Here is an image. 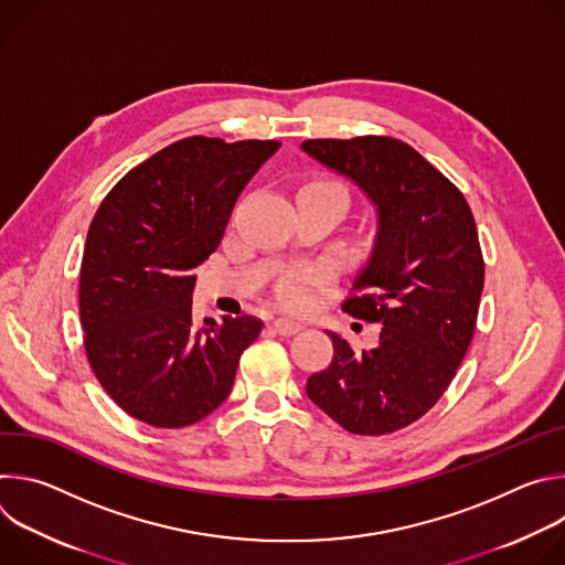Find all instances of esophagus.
Here are the masks:
<instances>
[{"instance_id": "34e87169", "label": "esophagus", "mask_w": 565, "mask_h": 565, "mask_svg": "<svg viewBox=\"0 0 565 565\" xmlns=\"http://www.w3.org/2000/svg\"><path fill=\"white\" fill-rule=\"evenodd\" d=\"M275 331L279 333V335H295V333H299L303 327L299 324V321H292V319H286V317H279V319H275Z\"/></svg>"}]
</instances>
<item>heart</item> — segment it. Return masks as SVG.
I'll use <instances>...</instances> for the list:
<instances>
[{"mask_svg": "<svg viewBox=\"0 0 565 565\" xmlns=\"http://www.w3.org/2000/svg\"><path fill=\"white\" fill-rule=\"evenodd\" d=\"M303 190H324V192H333L338 196H342L349 203V190L344 183L335 181V179H317L310 181ZM329 268L324 266H312V268H292L290 273H286L279 281L277 288V297L279 301L290 308V310H306L312 306L315 301V288L324 284L329 279Z\"/></svg>", "mask_w": 565, "mask_h": 565, "instance_id": "heart-1", "label": "heart"}]
</instances>
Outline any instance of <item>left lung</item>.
I'll list each match as a JSON object with an SVG mask.
<instances>
[{
    "instance_id": "8db88e82",
    "label": "left lung",
    "mask_w": 565,
    "mask_h": 565,
    "mask_svg": "<svg viewBox=\"0 0 565 565\" xmlns=\"http://www.w3.org/2000/svg\"><path fill=\"white\" fill-rule=\"evenodd\" d=\"M303 151L353 179L377 207V236L342 310L382 324L371 351L333 340V362L306 382L342 429L384 436L423 418L451 384L476 329L486 284L462 192L391 136L312 138Z\"/></svg>"
}]
</instances>
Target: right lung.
I'll list each match as a JSON object with an SVG mask.
<instances>
[{
    "label": "right lung",
    "instance_id": "add662e5",
    "mask_svg": "<svg viewBox=\"0 0 565 565\" xmlns=\"http://www.w3.org/2000/svg\"><path fill=\"white\" fill-rule=\"evenodd\" d=\"M277 147L190 136L103 199L79 266V324L98 382L127 416L181 429L227 397L264 321L223 315L196 327L192 270L218 248L241 190Z\"/></svg>",
    "mask_w": 565,
    "mask_h": 565
}]
</instances>
